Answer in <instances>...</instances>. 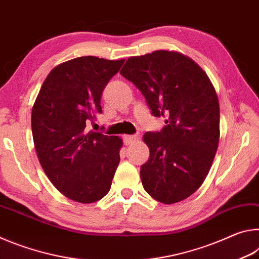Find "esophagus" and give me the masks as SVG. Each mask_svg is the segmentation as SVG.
I'll list each match as a JSON object with an SVG mask.
<instances>
[{
	"instance_id": "obj_1",
	"label": "esophagus",
	"mask_w": 259,
	"mask_h": 259,
	"mask_svg": "<svg viewBox=\"0 0 259 259\" xmlns=\"http://www.w3.org/2000/svg\"><path fill=\"white\" fill-rule=\"evenodd\" d=\"M136 139H137V136H129V135H126V136H124V137H123L125 145H130V144H133Z\"/></svg>"
}]
</instances>
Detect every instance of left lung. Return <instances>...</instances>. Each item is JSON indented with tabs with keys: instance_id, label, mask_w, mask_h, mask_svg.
I'll return each instance as SVG.
<instances>
[{
	"instance_id": "8db88e82",
	"label": "left lung",
	"mask_w": 259,
	"mask_h": 259,
	"mask_svg": "<svg viewBox=\"0 0 259 259\" xmlns=\"http://www.w3.org/2000/svg\"><path fill=\"white\" fill-rule=\"evenodd\" d=\"M142 91L161 131L143 140L150 159L142 165L145 191L164 204L185 200L202 185L219 142V102L211 81L194 60L177 51L130 57L120 71Z\"/></svg>"
}]
</instances>
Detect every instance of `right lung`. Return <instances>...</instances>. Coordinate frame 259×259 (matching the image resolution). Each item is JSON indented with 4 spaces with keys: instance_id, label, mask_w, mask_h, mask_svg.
<instances>
[{
    "instance_id": "right-lung-1",
    "label": "right lung",
    "mask_w": 259,
    "mask_h": 259,
    "mask_svg": "<svg viewBox=\"0 0 259 259\" xmlns=\"http://www.w3.org/2000/svg\"><path fill=\"white\" fill-rule=\"evenodd\" d=\"M124 59L77 57L48 74L32 108V133L38 161L66 198L93 203L107 194L123 142L88 130L102 114V94Z\"/></svg>"
}]
</instances>
